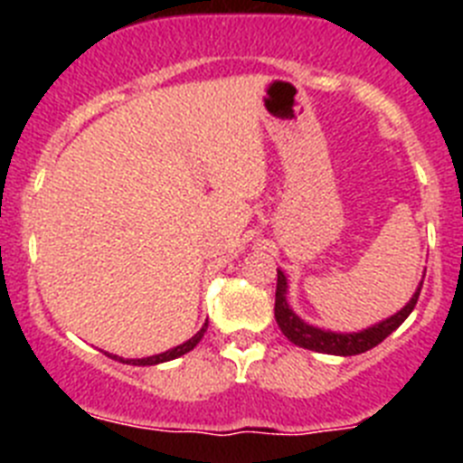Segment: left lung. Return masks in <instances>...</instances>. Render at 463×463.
Masks as SVG:
<instances>
[{"mask_svg": "<svg viewBox=\"0 0 463 463\" xmlns=\"http://www.w3.org/2000/svg\"><path fill=\"white\" fill-rule=\"evenodd\" d=\"M422 282L417 285L411 301H408L401 310H396L394 315H390V317H384V320L375 322V325L366 326V329L362 331H345V334H341V331H329L308 325V322L301 320V317L294 313L292 306L288 304V276L278 269L276 322L278 326H280L282 334L288 336V341H292L294 345L313 350V353L336 354V357H353V354H362L366 353V350H371V347L378 345V343H383L384 338L390 336L392 331L399 329V326L403 325V320H406L408 315L412 313V308H415L420 289H422Z\"/></svg>", "mask_w": 463, "mask_h": 463, "instance_id": "8db88e82", "label": "left lung"}]
</instances>
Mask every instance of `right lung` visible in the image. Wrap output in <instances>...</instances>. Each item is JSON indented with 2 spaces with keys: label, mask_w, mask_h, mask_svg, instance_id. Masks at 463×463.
I'll return each instance as SVG.
<instances>
[{
  "label": "right lung",
  "mask_w": 463,
  "mask_h": 463,
  "mask_svg": "<svg viewBox=\"0 0 463 463\" xmlns=\"http://www.w3.org/2000/svg\"><path fill=\"white\" fill-rule=\"evenodd\" d=\"M206 329H208V320L203 322L202 329L196 331V334H194V336L190 338V341H185V343H183V345L171 347V350H166V353H162V354H153V357H143V359H122V357H118V354H109V357H110V359H116V362H122V364H132V366H155V364L171 362V359L183 357V354H185V353H190V350H194L196 343L202 341L203 334H206Z\"/></svg>",
  "instance_id": "1"
}]
</instances>
